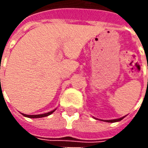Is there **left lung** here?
<instances>
[{
  "mask_svg": "<svg viewBox=\"0 0 148 148\" xmlns=\"http://www.w3.org/2000/svg\"><path fill=\"white\" fill-rule=\"evenodd\" d=\"M124 117H121V118H119V119H115V120H106V121H106V122H109V123H113V122H117V121H121L122 119H124Z\"/></svg>",
  "mask_w": 148,
  "mask_h": 148,
  "instance_id": "1",
  "label": "left lung"
}]
</instances>
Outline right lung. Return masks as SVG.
<instances>
[{
	"mask_svg": "<svg viewBox=\"0 0 148 148\" xmlns=\"http://www.w3.org/2000/svg\"><path fill=\"white\" fill-rule=\"evenodd\" d=\"M55 111V110H52V111L49 112H47V113H43V114H39V115H27V114H24V113H22L23 116H26V117L28 118H41V117H44V116H47L49 115H51V113H53Z\"/></svg>",
	"mask_w": 148,
	"mask_h": 148,
	"instance_id": "add662e5",
	"label": "right lung"
}]
</instances>
